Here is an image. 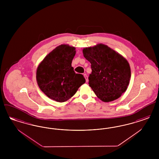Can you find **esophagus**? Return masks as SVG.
Masks as SVG:
<instances>
[{
	"label": "esophagus",
	"mask_w": 159,
	"mask_h": 159,
	"mask_svg": "<svg viewBox=\"0 0 159 159\" xmlns=\"http://www.w3.org/2000/svg\"><path fill=\"white\" fill-rule=\"evenodd\" d=\"M83 76H84V78H85V79H86V82H88V77L87 75H86V74H84V75H83Z\"/></svg>",
	"instance_id": "obj_1"
}]
</instances>
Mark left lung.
<instances>
[{"label":"left lung","mask_w":159,"mask_h":159,"mask_svg":"<svg viewBox=\"0 0 159 159\" xmlns=\"http://www.w3.org/2000/svg\"><path fill=\"white\" fill-rule=\"evenodd\" d=\"M83 53L91 64L89 84L97 97L104 102L119 98L126 91L131 76L128 61L102 43L84 48Z\"/></svg>","instance_id":"obj_1"}]
</instances>
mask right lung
Listing matches in <instances>:
<instances>
[{"mask_svg":"<svg viewBox=\"0 0 159 159\" xmlns=\"http://www.w3.org/2000/svg\"><path fill=\"white\" fill-rule=\"evenodd\" d=\"M76 48L61 45L51 51L39 64L36 71L38 86L47 97L57 102L71 98L86 80L76 74L71 62Z\"/></svg>","mask_w":159,"mask_h":159,"instance_id":"1","label":"right lung"}]
</instances>
